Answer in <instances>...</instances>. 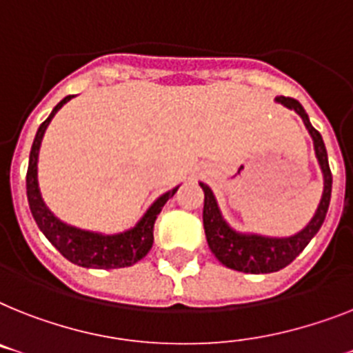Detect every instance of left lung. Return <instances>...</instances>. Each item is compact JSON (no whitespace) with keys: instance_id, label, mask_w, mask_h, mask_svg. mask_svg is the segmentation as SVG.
Returning a JSON list of instances; mask_svg holds the SVG:
<instances>
[{"instance_id":"8db88e82","label":"left lung","mask_w":353,"mask_h":353,"mask_svg":"<svg viewBox=\"0 0 353 353\" xmlns=\"http://www.w3.org/2000/svg\"><path fill=\"white\" fill-rule=\"evenodd\" d=\"M276 103L283 104L288 110H294L305 122V128L314 141V150H316L317 162L323 171L325 188H323L321 202L317 205L316 214L305 229H301L294 236H288V238H269V236L261 234H241V232L231 229V225L223 220L211 188L200 182V188L203 189V194H205L203 198V229H205L209 249L216 256L218 261H222L225 267L238 270V272H247V274H269V272H276V270L287 267L288 263H292L299 256V252L308 245V241L312 240L317 231L321 229L328 205H330L332 173L323 137L310 124L307 112L303 110V106L296 99L279 95L276 97Z\"/></svg>"}]
</instances>
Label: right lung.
<instances>
[{
	"instance_id": "obj_1",
	"label": "right lung",
	"mask_w": 353,
	"mask_h": 353,
	"mask_svg": "<svg viewBox=\"0 0 353 353\" xmlns=\"http://www.w3.org/2000/svg\"><path fill=\"white\" fill-rule=\"evenodd\" d=\"M70 99H72V95L63 99L52 110L48 119L37 130L34 144H32L28 171H26V196H28L32 216L52 245L72 263L79 265V267H86V269L130 267L150 252L151 245H153V225H155L157 216L179 188L171 189V191L157 198L155 202L151 203V208L144 212V216L137 222L135 227H131L124 232H119V234L83 231V229L68 225V223L61 222L57 216H54V212L46 208L45 200L41 196L39 182H37V159H39L41 141H43L46 128H48L55 113L59 112L63 104L68 103Z\"/></svg>"
}]
</instances>
